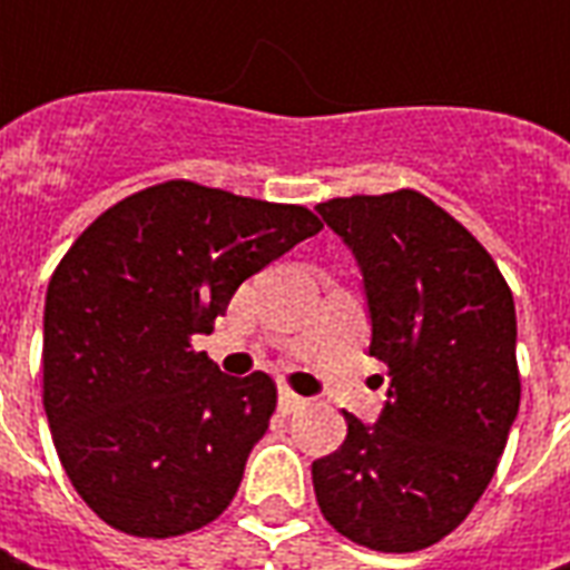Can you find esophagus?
Returning <instances> with one entry per match:
<instances>
[{"label": "esophagus", "instance_id": "obj_1", "mask_svg": "<svg viewBox=\"0 0 570 570\" xmlns=\"http://www.w3.org/2000/svg\"><path fill=\"white\" fill-rule=\"evenodd\" d=\"M304 405H307V400H304V396H297V393H292V390H278V412L292 415V412L304 409Z\"/></svg>", "mask_w": 570, "mask_h": 570}]
</instances>
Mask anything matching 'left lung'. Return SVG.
Returning <instances> with one entry per match:
<instances>
[{"label": "left lung", "instance_id": "1", "mask_svg": "<svg viewBox=\"0 0 570 570\" xmlns=\"http://www.w3.org/2000/svg\"><path fill=\"white\" fill-rule=\"evenodd\" d=\"M317 212L358 259L371 355L390 374L381 419L345 412L342 448L314 460L317 504L358 546L419 552L466 520L508 444L520 409L514 295L489 250L415 189Z\"/></svg>", "mask_w": 570, "mask_h": 570}]
</instances>
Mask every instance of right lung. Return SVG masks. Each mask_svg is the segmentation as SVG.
I'll list each match as a JSON object with an SVG mask.
<instances>
[{"instance_id":"add662e5","label":"right lung","mask_w":570,"mask_h":570,"mask_svg":"<svg viewBox=\"0 0 570 570\" xmlns=\"http://www.w3.org/2000/svg\"><path fill=\"white\" fill-rule=\"evenodd\" d=\"M323 228L304 206L189 180L139 189L59 259L43 307V409L81 501L142 539L230 504L275 412V383L228 377L193 336L244 278Z\"/></svg>"}]
</instances>
